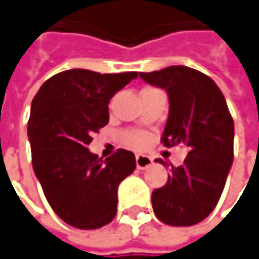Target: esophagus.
<instances>
[{"instance_id":"34e87169","label":"esophagus","mask_w":259,"mask_h":259,"mask_svg":"<svg viewBox=\"0 0 259 259\" xmlns=\"http://www.w3.org/2000/svg\"><path fill=\"white\" fill-rule=\"evenodd\" d=\"M153 159L150 156H146V154H136V166L139 170H144L147 167L152 166Z\"/></svg>"}]
</instances>
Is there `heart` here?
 I'll return each instance as SVG.
<instances>
[{"instance_id":"1","label":"heart","mask_w":259,"mask_h":259,"mask_svg":"<svg viewBox=\"0 0 259 259\" xmlns=\"http://www.w3.org/2000/svg\"><path fill=\"white\" fill-rule=\"evenodd\" d=\"M123 142L130 146V147H136V149H140L147 144L149 142V135L146 132H142V130H130V132H126L123 135Z\"/></svg>"}]
</instances>
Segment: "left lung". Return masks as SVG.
<instances>
[{
  "label": "left lung",
  "mask_w": 259,
  "mask_h": 259,
  "mask_svg": "<svg viewBox=\"0 0 259 259\" xmlns=\"http://www.w3.org/2000/svg\"><path fill=\"white\" fill-rule=\"evenodd\" d=\"M139 75L168 95L161 143L189 149L183 166H171L166 184L153 191V211L168 226H194L215 208L233 164L234 120L226 98L212 79L189 66Z\"/></svg>",
  "instance_id": "obj_1"
}]
</instances>
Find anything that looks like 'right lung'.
I'll return each mask as SVG.
<instances>
[{
  "instance_id": "obj_1",
  "label": "right lung",
  "mask_w": 259,
  "mask_h": 259,
  "mask_svg": "<svg viewBox=\"0 0 259 259\" xmlns=\"http://www.w3.org/2000/svg\"><path fill=\"white\" fill-rule=\"evenodd\" d=\"M137 75L63 70L33 98L28 120L33 171L56 215L75 228L109 224L117 211V187L136 168L129 150L102 160L88 146L109 122L110 99Z\"/></svg>"
}]
</instances>
